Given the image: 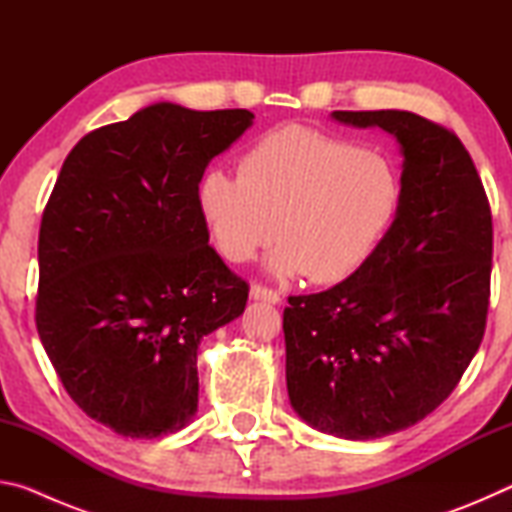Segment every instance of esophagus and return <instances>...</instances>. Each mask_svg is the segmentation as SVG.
I'll return each mask as SVG.
<instances>
[{"label": "esophagus", "mask_w": 512, "mask_h": 512, "mask_svg": "<svg viewBox=\"0 0 512 512\" xmlns=\"http://www.w3.org/2000/svg\"><path fill=\"white\" fill-rule=\"evenodd\" d=\"M250 298L264 300V302H273V305H275V302L282 300L280 293H277L271 287H264V284H253V287H250Z\"/></svg>", "instance_id": "esophagus-1"}]
</instances>
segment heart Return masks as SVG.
Wrapping results in <instances>:
<instances>
[{"label": "heart", "mask_w": 512, "mask_h": 512, "mask_svg": "<svg viewBox=\"0 0 512 512\" xmlns=\"http://www.w3.org/2000/svg\"><path fill=\"white\" fill-rule=\"evenodd\" d=\"M400 207V180L381 155L289 124L264 133L239 158V173L207 169L196 210L216 250L248 262L271 244L277 275L339 282L375 253Z\"/></svg>", "instance_id": "1"}]
</instances>
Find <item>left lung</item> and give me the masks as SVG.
I'll return each mask as SVG.
<instances>
[{"label":"left lung","instance_id":"obj_1","mask_svg":"<svg viewBox=\"0 0 512 512\" xmlns=\"http://www.w3.org/2000/svg\"><path fill=\"white\" fill-rule=\"evenodd\" d=\"M332 117L397 137L400 207L350 277L289 298L287 388L311 427L370 440L438 409L479 350L492 214L470 153L449 128L406 110H334Z\"/></svg>","mask_w":512,"mask_h":512}]
</instances>
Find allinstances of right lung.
I'll return each mask as SVG.
<instances>
[{
	"mask_svg": "<svg viewBox=\"0 0 512 512\" xmlns=\"http://www.w3.org/2000/svg\"><path fill=\"white\" fill-rule=\"evenodd\" d=\"M253 117L153 103L85 135L60 169L36 325L67 395L119 436L187 427L201 339L244 314L248 282L207 244L196 185Z\"/></svg>",
	"mask_w": 512,
	"mask_h": 512,
	"instance_id": "add662e5",
	"label": "right lung"
}]
</instances>
